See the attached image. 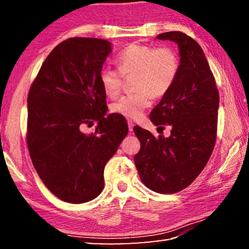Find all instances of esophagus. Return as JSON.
Returning <instances> with one entry per match:
<instances>
[{"label":"esophagus","instance_id":"esophagus-1","mask_svg":"<svg viewBox=\"0 0 249 249\" xmlns=\"http://www.w3.org/2000/svg\"><path fill=\"white\" fill-rule=\"evenodd\" d=\"M127 123H128V129H129V132H133V128H134V122H133V121H130V120H128V121H127Z\"/></svg>","mask_w":249,"mask_h":249}]
</instances>
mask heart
<instances>
[{"mask_svg":"<svg viewBox=\"0 0 249 249\" xmlns=\"http://www.w3.org/2000/svg\"><path fill=\"white\" fill-rule=\"evenodd\" d=\"M119 69L103 67L99 81L104 93L115 98L123 87V75L136 74L137 92L125 94L112 104V111L127 119H140L153 95H165L174 86L180 69L179 57L170 47L130 44L116 56Z\"/></svg>","mask_w":249,"mask_h":249,"instance_id":"heart-1","label":"heart"}]
</instances>
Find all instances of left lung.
I'll return each mask as SVG.
<instances>
[{
	"mask_svg": "<svg viewBox=\"0 0 249 249\" xmlns=\"http://www.w3.org/2000/svg\"><path fill=\"white\" fill-rule=\"evenodd\" d=\"M178 45L180 69L174 86L150 113V121L170 136L155 137L136 126L141 150L134 161L147 188L158 193H176L193 182L209 161L216 140L218 91L200 45L181 32L156 37Z\"/></svg>",
	"mask_w": 249,
	"mask_h": 249,
	"instance_id": "left-lung-1",
	"label": "left lung"
}]
</instances>
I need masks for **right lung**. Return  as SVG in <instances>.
Masks as SVG:
<instances>
[{"mask_svg":"<svg viewBox=\"0 0 249 249\" xmlns=\"http://www.w3.org/2000/svg\"><path fill=\"white\" fill-rule=\"evenodd\" d=\"M111 43L73 37L53 49L29 89L27 146L39 178L69 203L95 199L104 187V167L128 133L120 114L107 115L99 73ZM98 122L94 133L86 124Z\"/></svg>","mask_w":249,"mask_h":249,"instance_id":"right-lung-1","label":"right lung"}]
</instances>
